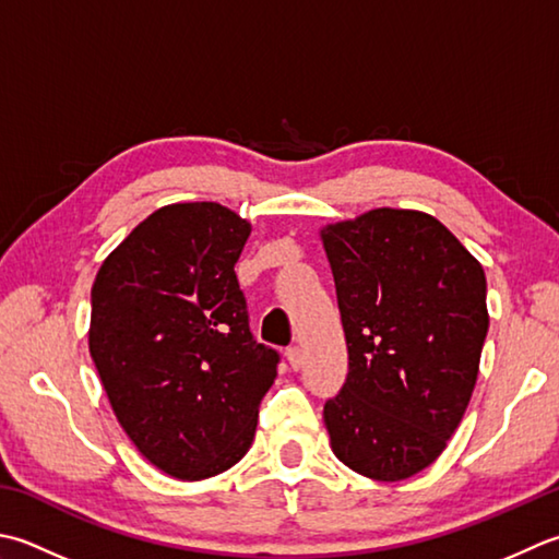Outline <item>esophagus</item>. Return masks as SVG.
<instances>
[{
	"mask_svg": "<svg viewBox=\"0 0 559 559\" xmlns=\"http://www.w3.org/2000/svg\"><path fill=\"white\" fill-rule=\"evenodd\" d=\"M286 358H288V364H290L293 370H300L302 368V352H300L298 346H290L288 352H286Z\"/></svg>",
	"mask_w": 559,
	"mask_h": 559,
	"instance_id": "1",
	"label": "esophagus"
}]
</instances>
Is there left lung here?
Masks as SVG:
<instances>
[{
  "mask_svg": "<svg viewBox=\"0 0 559 559\" xmlns=\"http://www.w3.org/2000/svg\"><path fill=\"white\" fill-rule=\"evenodd\" d=\"M348 376L324 404L332 451L400 483L443 453L473 397L489 330L485 269L421 211L376 207L320 229Z\"/></svg>",
  "mask_w": 559,
  "mask_h": 559,
  "instance_id": "8db88e82",
  "label": "left lung"
}]
</instances>
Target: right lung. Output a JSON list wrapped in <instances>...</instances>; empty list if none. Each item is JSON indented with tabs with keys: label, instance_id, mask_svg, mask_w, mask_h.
I'll return each mask as SVG.
<instances>
[{
	"label": "right lung",
	"instance_id": "add662e5",
	"mask_svg": "<svg viewBox=\"0 0 559 559\" xmlns=\"http://www.w3.org/2000/svg\"><path fill=\"white\" fill-rule=\"evenodd\" d=\"M251 225L211 201L171 203L104 259L90 354L128 439L162 473L205 479L245 457L278 354L249 332L235 264Z\"/></svg>",
	"mask_w": 559,
	"mask_h": 559
}]
</instances>
